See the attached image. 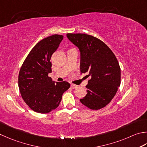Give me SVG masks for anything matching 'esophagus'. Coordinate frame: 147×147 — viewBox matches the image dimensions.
Segmentation results:
<instances>
[{
  "mask_svg": "<svg viewBox=\"0 0 147 147\" xmlns=\"http://www.w3.org/2000/svg\"><path fill=\"white\" fill-rule=\"evenodd\" d=\"M71 87L72 88H76L77 87V85H74V84H71Z\"/></svg>",
  "mask_w": 147,
  "mask_h": 147,
  "instance_id": "1",
  "label": "esophagus"
}]
</instances>
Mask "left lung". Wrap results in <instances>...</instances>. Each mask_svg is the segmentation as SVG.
Returning <instances> with one entry per match:
<instances>
[{
	"mask_svg": "<svg viewBox=\"0 0 147 147\" xmlns=\"http://www.w3.org/2000/svg\"><path fill=\"white\" fill-rule=\"evenodd\" d=\"M67 38L81 53L80 71L88 73L86 96L80 99L83 105L97 110L108 105L120 85V67L111 49L101 40L85 34H67Z\"/></svg>",
	"mask_w": 147,
	"mask_h": 147,
	"instance_id": "obj_1",
	"label": "left lung"
}]
</instances>
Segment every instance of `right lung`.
<instances>
[{
    "label": "right lung",
    "instance_id": "obj_1",
    "mask_svg": "<svg viewBox=\"0 0 147 147\" xmlns=\"http://www.w3.org/2000/svg\"><path fill=\"white\" fill-rule=\"evenodd\" d=\"M63 37L54 34L37 42L20 70V94L26 104L37 113H50L57 108L62 94L70 87L68 82H55L48 76L51 72V55L58 48Z\"/></svg>",
    "mask_w": 147,
    "mask_h": 147
}]
</instances>
